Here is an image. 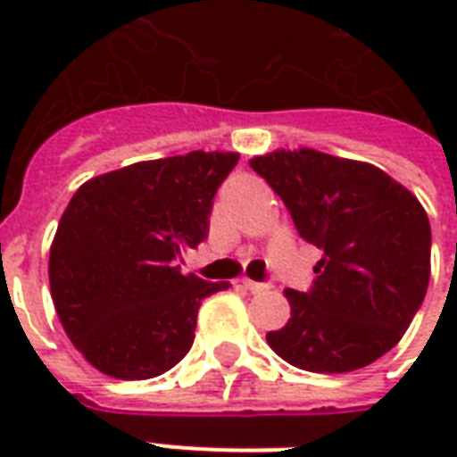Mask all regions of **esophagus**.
I'll return each instance as SVG.
<instances>
[{
  "instance_id": "obj_1",
  "label": "esophagus",
  "mask_w": 457,
  "mask_h": 457,
  "mask_svg": "<svg viewBox=\"0 0 457 457\" xmlns=\"http://www.w3.org/2000/svg\"><path fill=\"white\" fill-rule=\"evenodd\" d=\"M242 285L244 289H249V292H263L265 287H268L263 285V282H256V279H242Z\"/></svg>"
}]
</instances>
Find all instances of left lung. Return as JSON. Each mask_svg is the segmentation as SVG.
<instances>
[{"label":"left lung","instance_id":"1","mask_svg":"<svg viewBox=\"0 0 457 457\" xmlns=\"http://www.w3.org/2000/svg\"><path fill=\"white\" fill-rule=\"evenodd\" d=\"M251 168L322 251L308 292L287 289L292 318L265 334L308 372H351L396 346L425 301L432 229L420 201L375 165L315 149L272 152Z\"/></svg>","mask_w":457,"mask_h":457}]
</instances>
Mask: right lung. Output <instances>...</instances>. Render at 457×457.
I'll return each instance as SVG.
<instances>
[{"instance_id": "1", "label": "right lung", "mask_w": 457, "mask_h": 457, "mask_svg": "<svg viewBox=\"0 0 457 457\" xmlns=\"http://www.w3.org/2000/svg\"><path fill=\"white\" fill-rule=\"evenodd\" d=\"M239 154L192 152L106 172L73 194L49 253L68 339L99 372L149 379L194 344L201 301L228 289L178 265L208 237L218 187Z\"/></svg>"}]
</instances>
